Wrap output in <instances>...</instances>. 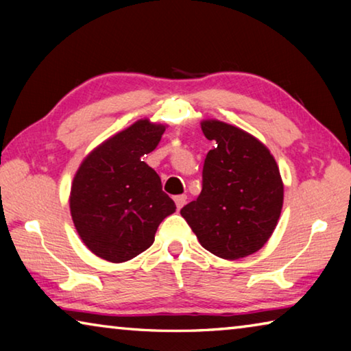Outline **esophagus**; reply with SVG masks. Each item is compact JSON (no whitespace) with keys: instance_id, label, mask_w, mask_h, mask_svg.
I'll return each instance as SVG.
<instances>
[{"instance_id":"obj_1","label":"esophagus","mask_w":351,"mask_h":351,"mask_svg":"<svg viewBox=\"0 0 351 351\" xmlns=\"http://www.w3.org/2000/svg\"><path fill=\"white\" fill-rule=\"evenodd\" d=\"M186 201H187L186 195H178V197H175V203H176L178 209H181V207L186 204Z\"/></svg>"}]
</instances>
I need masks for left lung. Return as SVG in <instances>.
Here are the masks:
<instances>
[{
    "mask_svg": "<svg viewBox=\"0 0 351 351\" xmlns=\"http://www.w3.org/2000/svg\"><path fill=\"white\" fill-rule=\"evenodd\" d=\"M201 130L213 148L204 161L203 190L181 215L213 255L247 257L265 246L280 218V170L269 148L245 130L217 119H204Z\"/></svg>",
    "mask_w": 351,
    "mask_h": 351,
    "instance_id": "obj_1",
    "label": "left lung"
}]
</instances>
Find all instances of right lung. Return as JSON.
Wrapping results in <instances>:
<instances>
[{
	"instance_id": "1",
	"label": "right lung",
	"mask_w": 351,
	"mask_h": 351,
	"mask_svg": "<svg viewBox=\"0 0 351 351\" xmlns=\"http://www.w3.org/2000/svg\"><path fill=\"white\" fill-rule=\"evenodd\" d=\"M164 123L139 119L86 154L69 193L80 240L111 263H123L154 241L158 226L176 210L161 178L142 161L165 132Z\"/></svg>"
}]
</instances>
